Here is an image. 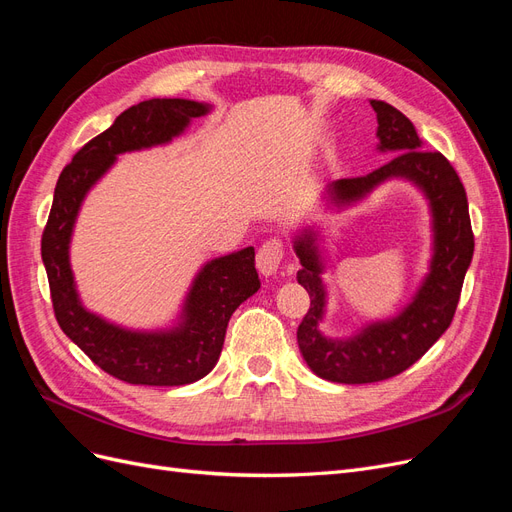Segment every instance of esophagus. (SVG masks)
I'll list each match as a JSON object with an SVG mask.
<instances>
[{"instance_id": "obj_1", "label": "esophagus", "mask_w": 512, "mask_h": 512, "mask_svg": "<svg viewBox=\"0 0 512 512\" xmlns=\"http://www.w3.org/2000/svg\"><path fill=\"white\" fill-rule=\"evenodd\" d=\"M284 254H286V247H284V241L280 237L267 239L265 243L258 247V252H256V267H258V271L262 275L275 273L277 269H280V265H282Z\"/></svg>"}]
</instances>
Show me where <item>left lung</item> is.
<instances>
[{
    "label": "left lung",
    "mask_w": 512,
    "mask_h": 512,
    "mask_svg": "<svg viewBox=\"0 0 512 512\" xmlns=\"http://www.w3.org/2000/svg\"><path fill=\"white\" fill-rule=\"evenodd\" d=\"M371 108L378 117L380 149L395 156L363 177L329 183L327 194L337 205H344L359 200L389 177L414 181L431 203L436 252L425 284L404 312L393 320L369 324L352 339L331 342L318 331V322L324 314V286L314 237L305 235L294 241V250L303 265L297 280L312 299L297 329L299 348L316 376L342 384H367L393 378L421 359L451 327L463 277L474 254L468 196L451 162L440 151L423 149L412 121L395 106L371 100Z\"/></svg>",
    "instance_id": "left-lung-1"
}]
</instances>
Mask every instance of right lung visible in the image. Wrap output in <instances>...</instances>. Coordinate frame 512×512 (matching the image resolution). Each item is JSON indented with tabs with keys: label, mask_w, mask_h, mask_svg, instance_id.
I'll list each match as a JSON object with an SVG mask.
<instances>
[{
	"label": "right lung",
	"mask_w": 512,
	"mask_h": 512,
	"mask_svg": "<svg viewBox=\"0 0 512 512\" xmlns=\"http://www.w3.org/2000/svg\"><path fill=\"white\" fill-rule=\"evenodd\" d=\"M207 104L153 98L123 111L115 123L74 153L55 185L42 232V260L49 275L53 312L72 342L106 374L130 384L181 386L205 378L220 359L232 312L260 288L254 247L211 260L198 273L183 309V322L168 333H134L89 314L74 288L68 243L81 200L119 153L168 143Z\"/></svg>",
	"instance_id": "add662e5"
}]
</instances>
